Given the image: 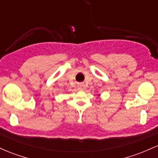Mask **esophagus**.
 Wrapping results in <instances>:
<instances>
[{"instance_id":"esophagus-1","label":"esophagus","mask_w":158,"mask_h":158,"mask_svg":"<svg viewBox=\"0 0 158 158\" xmlns=\"http://www.w3.org/2000/svg\"><path fill=\"white\" fill-rule=\"evenodd\" d=\"M78 88H79V90H84L85 88V85L82 84V83H81V84H79L78 85Z\"/></svg>"}]
</instances>
